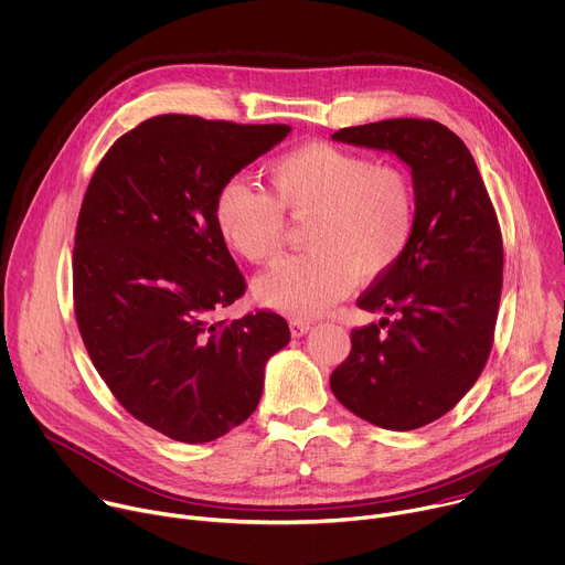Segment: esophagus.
<instances>
[{
    "instance_id": "obj_1",
    "label": "esophagus",
    "mask_w": 565,
    "mask_h": 565,
    "mask_svg": "<svg viewBox=\"0 0 565 565\" xmlns=\"http://www.w3.org/2000/svg\"><path fill=\"white\" fill-rule=\"evenodd\" d=\"M289 329H291V335H294V338H300V335H305V333L311 329V322L291 320V322H289Z\"/></svg>"
}]
</instances>
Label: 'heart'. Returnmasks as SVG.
Here are the masks:
<instances>
[{"label": "heart", "mask_w": 565, "mask_h": 565, "mask_svg": "<svg viewBox=\"0 0 565 565\" xmlns=\"http://www.w3.org/2000/svg\"><path fill=\"white\" fill-rule=\"evenodd\" d=\"M271 195L243 178L224 182L213 222L232 252L254 265L276 260L285 220L309 217L307 256L285 260L254 282L260 305L305 320L324 313L359 280L390 271L405 254L416 222L409 178L350 149L309 142L269 167Z\"/></svg>", "instance_id": "b5f03b06"}]
</instances>
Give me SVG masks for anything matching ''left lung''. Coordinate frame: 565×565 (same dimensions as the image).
I'll list each match as a JSON object with an SVG mask.
<instances>
[{
    "instance_id": "left-lung-1",
    "label": "left lung",
    "mask_w": 565,
    "mask_h": 565,
    "mask_svg": "<svg viewBox=\"0 0 565 565\" xmlns=\"http://www.w3.org/2000/svg\"><path fill=\"white\" fill-rule=\"evenodd\" d=\"M331 140L405 162L416 222L401 260L359 298L385 316L352 331L329 385L367 423L416 429L452 409L490 356L503 282L499 220L472 153L434 120L348 127Z\"/></svg>"
}]
</instances>
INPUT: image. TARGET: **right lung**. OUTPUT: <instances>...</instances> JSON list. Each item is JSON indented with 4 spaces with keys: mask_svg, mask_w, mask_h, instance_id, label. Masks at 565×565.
Listing matches in <instances>:
<instances>
[{
    "mask_svg": "<svg viewBox=\"0 0 565 565\" xmlns=\"http://www.w3.org/2000/svg\"><path fill=\"white\" fill-rule=\"evenodd\" d=\"M289 131L158 116L113 145L88 182L73 249L82 341L120 405L173 440L209 443L245 423L267 361L289 343L274 311L213 320L245 294L215 230V193Z\"/></svg>",
    "mask_w": 565,
    "mask_h": 565,
    "instance_id": "1",
    "label": "right lung"
}]
</instances>
